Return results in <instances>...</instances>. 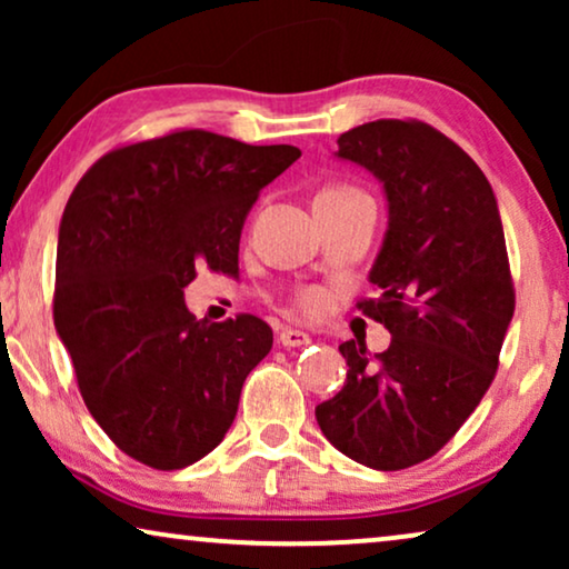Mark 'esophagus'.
I'll return each mask as SVG.
<instances>
[{"instance_id": "1", "label": "esophagus", "mask_w": 569, "mask_h": 569, "mask_svg": "<svg viewBox=\"0 0 569 569\" xmlns=\"http://www.w3.org/2000/svg\"><path fill=\"white\" fill-rule=\"evenodd\" d=\"M279 345L282 347H306V345H310V337L306 331H300V329H284L279 331Z\"/></svg>"}]
</instances>
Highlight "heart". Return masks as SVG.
Returning <instances> with one entry per match:
<instances>
[{
    "instance_id": "1",
    "label": "heart",
    "mask_w": 569,
    "mask_h": 569,
    "mask_svg": "<svg viewBox=\"0 0 569 569\" xmlns=\"http://www.w3.org/2000/svg\"><path fill=\"white\" fill-rule=\"evenodd\" d=\"M357 189H352V186H329V189H323L318 197H339V193H355Z\"/></svg>"
}]
</instances>
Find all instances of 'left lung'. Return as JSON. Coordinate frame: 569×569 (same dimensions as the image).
Masks as SVG:
<instances>
[{"label":"left lung","mask_w":569,"mask_h":569,"mask_svg":"<svg viewBox=\"0 0 569 569\" xmlns=\"http://www.w3.org/2000/svg\"><path fill=\"white\" fill-rule=\"evenodd\" d=\"M337 144L333 158L376 176L388 201L368 274L380 295L360 308L391 347L339 345L347 380L316 419L352 461L399 471L438 453L492 383L516 310L502 220L477 162L422 121H370Z\"/></svg>","instance_id":"1"}]
</instances>
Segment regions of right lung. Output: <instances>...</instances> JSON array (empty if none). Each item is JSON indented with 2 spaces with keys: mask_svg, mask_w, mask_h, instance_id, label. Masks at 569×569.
I'll use <instances>...</instances> for the list:
<instances>
[{
  "mask_svg": "<svg viewBox=\"0 0 569 569\" xmlns=\"http://www.w3.org/2000/svg\"><path fill=\"white\" fill-rule=\"evenodd\" d=\"M298 158L292 144L176 131L103 154L69 197L53 326L90 415L139 463L186 469L230 430L274 339L256 316L197 321L183 290L201 263L236 274L259 191Z\"/></svg>",
  "mask_w": 569,
  "mask_h": 569,
  "instance_id": "right-lung-1",
  "label": "right lung"
}]
</instances>
